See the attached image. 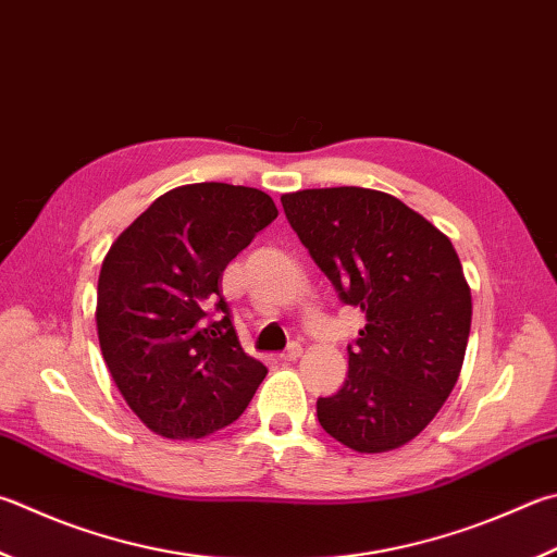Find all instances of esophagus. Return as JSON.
<instances>
[{
	"label": "esophagus",
	"instance_id": "1",
	"mask_svg": "<svg viewBox=\"0 0 557 557\" xmlns=\"http://www.w3.org/2000/svg\"><path fill=\"white\" fill-rule=\"evenodd\" d=\"M301 352H305V348H301L299 343H292V346H289L285 352H280V360H285V362H295V360H299V358H301Z\"/></svg>",
	"mask_w": 557,
	"mask_h": 557
}]
</instances>
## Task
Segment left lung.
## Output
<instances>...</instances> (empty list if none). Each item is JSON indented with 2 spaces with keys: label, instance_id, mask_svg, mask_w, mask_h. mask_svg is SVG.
Segmentation results:
<instances>
[{
  "label": "left lung",
  "instance_id": "obj_1",
  "mask_svg": "<svg viewBox=\"0 0 557 557\" xmlns=\"http://www.w3.org/2000/svg\"><path fill=\"white\" fill-rule=\"evenodd\" d=\"M282 207L343 305L366 313L348 377L319 397L321 429L358 453L417 438L448 399L468 348L472 297L450 238L397 197L301 189Z\"/></svg>",
  "mask_w": 557,
  "mask_h": 557
}]
</instances>
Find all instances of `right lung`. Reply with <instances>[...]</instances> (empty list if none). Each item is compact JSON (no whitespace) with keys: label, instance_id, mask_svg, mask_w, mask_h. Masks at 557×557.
Wrapping results in <instances>:
<instances>
[{"label":"right lung","instance_id":"1","mask_svg":"<svg viewBox=\"0 0 557 557\" xmlns=\"http://www.w3.org/2000/svg\"><path fill=\"white\" fill-rule=\"evenodd\" d=\"M277 219L265 191L197 182L158 197L114 244L97 285L99 348L150 431L201 438L234 423L268 368L244 352L221 275Z\"/></svg>","mask_w":557,"mask_h":557}]
</instances>
